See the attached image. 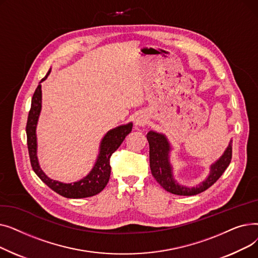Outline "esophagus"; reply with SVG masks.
Here are the masks:
<instances>
[{"label": "esophagus", "instance_id": "34e87169", "mask_svg": "<svg viewBox=\"0 0 258 258\" xmlns=\"http://www.w3.org/2000/svg\"><path fill=\"white\" fill-rule=\"evenodd\" d=\"M146 122H147V118L144 114H139L136 117V119H135V124L139 127H143L146 124Z\"/></svg>", "mask_w": 258, "mask_h": 258}]
</instances>
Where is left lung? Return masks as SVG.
Here are the masks:
<instances>
[{
	"label": "left lung",
	"instance_id": "8db88e82",
	"mask_svg": "<svg viewBox=\"0 0 258 258\" xmlns=\"http://www.w3.org/2000/svg\"><path fill=\"white\" fill-rule=\"evenodd\" d=\"M150 144V166L152 174L156 181L166 191L178 196H196L205 191L210 186L218 181L224 171L229 166L232 158V140L230 141L222 157L210 166V173L205 181L196 187H186L180 185L173 179L172 166L169 160V152L171 151L170 143L165 135L150 131L146 135Z\"/></svg>",
	"mask_w": 258,
	"mask_h": 258
}]
</instances>
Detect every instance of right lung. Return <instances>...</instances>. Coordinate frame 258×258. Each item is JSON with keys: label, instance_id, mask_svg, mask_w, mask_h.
Instances as JSON below:
<instances>
[{"label": "right lung", "instance_id": "right-lung-1", "mask_svg": "<svg viewBox=\"0 0 258 258\" xmlns=\"http://www.w3.org/2000/svg\"><path fill=\"white\" fill-rule=\"evenodd\" d=\"M51 69L47 75L39 81L33 97L31 100V108L29 111L28 120H27L26 134H27V145L30 157L31 166L37 177L42 180L48 187L56 194L68 198V199H83L93 197L103 190L106 186L111 174L110 159L112 154L118 150V147L123 142L125 137L132 132L133 123L117 126L108 131L102 138L99 146V155L95 162L94 167L84 179L73 183H62L52 180L40 168L37 159V141H36V125L38 117L42 110V86L40 83L47 79Z\"/></svg>", "mask_w": 258, "mask_h": 258}]
</instances>
